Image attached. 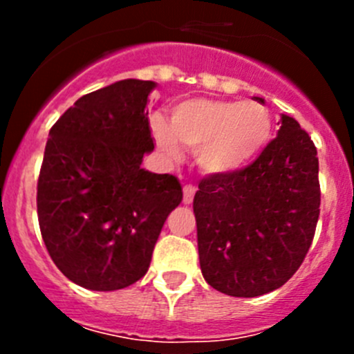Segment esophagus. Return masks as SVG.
<instances>
[{
	"mask_svg": "<svg viewBox=\"0 0 354 354\" xmlns=\"http://www.w3.org/2000/svg\"><path fill=\"white\" fill-rule=\"evenodd\" d=\"M195 197V187L194 185H185L183 188V202L185 203H192Z\"/></svg>",
	"mask_w": 354,
	"mask_h": 354,
	"instance_id": "1",
	"label": "esophagus"
}]
</instances>
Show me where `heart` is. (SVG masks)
Returning a JSON list of instances; mask_svg holds the SVG:
<instances>
[{
	"mask_svg": "<svg viewBox=\"0 0 354 354\" xmlns=\"http://www.w3.org/2000/svg\"><path fill=\"white\" fill-rule=\"evenodd\" d=\"M152 135L166 156H180L181 144L195 152L203 171L226 174L262 154L272 138V120L259 102L197 97L173 106L167 124L154 118Z\"/></svg>",
	"mask_w": 354,
	"mask_h": 354,
	"instance_id": "heart-1",
	"label": "heart"
}]
</instances>
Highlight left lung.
<instances>
[{
    "label": "left lung",
    "instance_id": "1",
    "mask_svg": "<svg viewBox=\"0 0 354 354\" xmlns=\"http://www.w3.org/2000/svg\"><path fill=\"white\" fill-rule=\"evenodd\" d=\"M194 212L200 269L210 286L238 298L281 288L305 260L319 221L312 138L281 114L277 137L250 166L200 181Z\"/></svg>",
    "mask_w": 354,
    "mask_h": 354
}]
</instances>
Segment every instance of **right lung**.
Returning a JSON list of instances; mask_svg holds the SVG:
<instances>
[{
	"mask_svg": "<svg viewBox=\"0 0 354 354\" xmlns=\"http://www.w3.org/2000/svg\"><path fill=\"white\" fill-rule=\"evenodd\" d=\"M156 82H114L78 99L53 124L37 181L42 240L78 286L114 291L137 283L183 190L173 174L142 167L154 151L149 95Z\"/></svg>",
	"mask_w": 354,
	"mask_h": 354,
	"instance_id": "1",
	"label": "right lung"
}]
</instances>
